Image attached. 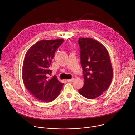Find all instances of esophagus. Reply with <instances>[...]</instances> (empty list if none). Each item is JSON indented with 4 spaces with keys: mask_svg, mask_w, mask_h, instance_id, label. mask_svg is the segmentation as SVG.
<instances>
[{
    "mask_svg": "<svg viewBox=\"0 0 135 135\" xmlns=\"http://www.w3.org/2000/svg\"><path fill=\"white\" fill-rule=\"evenodd\" d=\"M73 80H74V78H71V79H67V81H68V82H72L73 81Z\"/></svg>",
    "mask_w": 135,
    "mask_h": 135,
    "instance_id": "esophagus-1",
    "label": "esophagus"
}]
</instances>
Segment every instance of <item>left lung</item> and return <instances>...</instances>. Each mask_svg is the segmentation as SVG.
<instances>
[{"label": "left lung", "mask_w": 135, "mask_h": 135, "mask_svg": "<svg viewBox=\"0 0 135 135\" xmlns=\"http://www.w3.org/2000/svg\"><path fill=\"white\" fill-rule=\"evenodd\" d=\"M84 84L79 93L88 99L101 96L109 88L113 77L110 56L105 47L92 38L78 40Z\"/></svg>", "instance_id": "8db88e82"}]
</instances>
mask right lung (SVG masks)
<instances>
[{"label": "right lung", "instance_id": "1", "mask_svg": "<svg viewBox=\"0 0 135 135\" xmlns=\"http://www.w3.org/2000/svg\"><path fill=\"white\" fill-rule=\"evenodd\" d=\"M64 39L39 41L26 52L23 64L22 78L27 91L36 100L51 102L57 98L64 83L54 76L49 78L55 53Z\"/></svg>", "mask_w": 135, "mask_h": 135}]
</instances>
